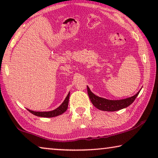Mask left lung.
I'll list each match as a JSON object with an SVG mask.
<instances>
[{
	"label": "left lung",
	"mask_w": 158,
	"mask_h": 158,
	"mask_svg": "<svg viewBox=\"0 0 158 158\" xmlns=\"http://www.w3.org/2000/svg\"><path fill=\"white\" fill-rule=\"evenodd\" d=\"M87 89H88V94L89 95V98L91 100L93 106L98 109L100 110L103 111H117L119 110L125 108V107H128L130 105H131L134 100H135L137 96L138 95L140 91H138L135 95L130 98H125V99L123 100H108L106 99V98H100L99 96L95 95L94 93L91 92L88 86H87Z\"/></svg>",
	"instance_id": "8db88e82"
}]
</instances>
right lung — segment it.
<instances>
[{
	"mask_svg": "<svg viewBox=\"0 0 158 158\" xmlns=\"http://www.w3.org/2000/svg\"><path fill=\"white\" fill-rule=\"evenodd\" d=\"M69 97H70V92L68 93V95L66 96L65 99L63 102V103L60 105L58 107H57L56 109L53 110L51 111H43V112H37V111H33L31 110L27 109L30 112V113L33 114L38 117H43V118H52L56 117V116L60 115L61 114L67 110L68 106V101H69Z\"/></svg>",
	"mask_w": 158,
	"mask_h": 158,
	"instance_id": "add662e5",
	"label": "right lung"
}]
</instances>
